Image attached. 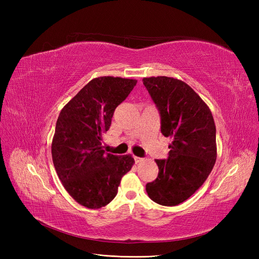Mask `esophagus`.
<instances>
[{
	"label": "esophagus",
	"instance_id": "obj_1",
	"mask_svg": "<svg viewBox=\"0 0 259 259\" xmlns=\"http://www.w3.org/2000/svg\"><path fill=\"white\" fill-rule=\"evenodd\" d=\"M134 159H135V162H136V163H140V162H143V161H144V159H143V158H138V156H135Z\"/></svg>",
	"mask_w": 259,
	"mask_h": 259
}]
</instances>
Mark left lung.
<instances>
[{
	"mask_svg": "<svg viewBox=\"0 0 259 259\" xmlns=\"http://www.w3.org/2000/svg\"><path fill=\"white\" fill-rule=\"evenodd\" d=\"M158 107L161 133L171 139L168 159L155 160L159 174L146 190L164 206L183 203L204 184L217 158L216 127L208 106L187 83L168 76L144 77Z\"/></svg>",
	"mask_w": 259,
	"mask_h": 259,
	"instance_id": "1",
	"label": "left lung"
}]
</instances>
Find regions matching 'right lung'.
Segmentation results:
<instances>
[{"mask_svg": "<svg viewBox=\"0 0 259 259\" xmlns=\"http://www.w3.org/2000/svg\"><path fill=\"white\" fill-rule=\"evenodd\" d=\"M136 83L119 76L95 77L59 113L52 142L54 166L67 192L88 208L109 204L135 163L131 154L105 153L101 137Z\"/></svg>", "mask_w": 259, "mask_h": 259, "instance_id": "right-lung-1", "label": "right lung"}]
</instances>
